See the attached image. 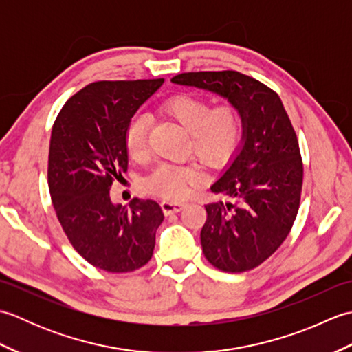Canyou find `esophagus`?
Returning a JSON list of instances; mask_svg holds the SVG:
<instances>
[{
    "mask_svg": "<svg viewBox=\"0 0 352 352\" xmlns=\"http://www.w3.org/2000/svg\"><path fill=\"white\" fill-rule=\"evenodd\" d=\"M162 208H163V212H164V214H170V213H177V212H180V210H183V208L186 207V203H174V201H162Z\"/></svg>",
    "mask_w": 352,
    "mask_h": 352,
    "instance_id": "obj_1",
    "label": "esophagus"
}]
</instances>
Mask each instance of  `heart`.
Masks as SVG:
<instances>
[{
	"label": "heart",
	"instance_id": "heart-1",
	"mask_svg": "<svg viewBox=\"0 0 352 352\" xmlns=\"http://www.w3.org/2000/svg\"><path fill=\"white\" fill-rule=\"evenodd\" d=\"M162 113L189 133L188 154L195 155L207 168L226 166L241 145L245 116L234 102L212 107V102L203 96L180 94L163 102ZM148 133L146 116H134L126 126L125 146L134 162L148 159ZM199 180L201 168L197 163L162 164L146 177L144 188L164 199H182Z\"/></svg>",
	"mask_w": 352,
	"mask_h": 352
}]
</instances>
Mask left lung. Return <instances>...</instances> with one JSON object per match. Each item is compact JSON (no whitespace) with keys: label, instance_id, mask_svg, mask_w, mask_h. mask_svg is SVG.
<instances>
[{"label":"left lung","instance_id":"8db88e82","mask_svg":"<svg viewBox=\"0 0 352 352\" xmlns=\"http://www.w3.org/2000/svg\"><path fill=\"white\" fill-rule=\"evenodd\" d=\"M172 81L227 96L243 111L242 151L212 186L231 201L206 206L201 246L219 271H251L286 241L300 210L304 166L294 125L278 94L237 71L183 72Z\"/></svg>","mask_w":352,"mask_h":352}]
</instances>
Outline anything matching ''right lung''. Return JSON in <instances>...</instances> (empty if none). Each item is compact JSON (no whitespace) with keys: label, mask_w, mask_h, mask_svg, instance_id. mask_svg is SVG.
I'll return each mask as SVG.
<instances>
[{"label":"right lung","mask_w":352,"mask_h":352,"mask_svg":"<svg viewBox=\"0 0 352 352\" xmlns=\"http://www.w3.org/2000/svg\"><path fill=\"white\" fill-rule=\"evenodd\" d=\"M163 81H95L65 102L52 125V206L74 250L102 271L133 272L153 257L162 207L140 198L130 207L115 206L110 189L129 169L126 126Z\"/></svg>","instance_id":"obj_1"}]
</instances>
